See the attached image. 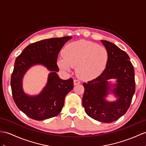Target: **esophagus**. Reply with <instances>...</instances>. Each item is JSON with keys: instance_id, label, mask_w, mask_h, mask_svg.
Returning <instances> with one entry per match:
<instances>
[{"instance_id": "esophagus-1", "label": "esophagus", "mask_w": 146, "mask_h": 146, "mask_svg": "<svg viewBox=\"0 0 146 146\" xmlns=\"http://www.w3.org/2000/svg\"><path fill=\"white\" fill-rule=\"evenodd\" d=\"M80 82L79 80H76V79H74V85L80 84Z\"/></svg>"}]
</instances>
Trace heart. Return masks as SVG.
Instances as JSON below:
<instances>
[{
  "mask_svg": "<svg viewBox=\"0 0 146 146\" xmlns=\"http://www.w3.org/2000/svg\"><path fill=\"white\" fill-rule=\"evenodd\" d=\"M64 57L58 59L60 69L70 71L76 66V73L84 80L98 77L105 70L109 59L108 50L104 46L85 40L74 41L64 48Z\"/></svg>",
  "mask_w": 146,
  "mask_h": 146,
  "instance_id": "obj_1",
  "label": "heart"
}]
</instances>
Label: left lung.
Segmentation results:
<instances>
[{"instance_id":"obj_1","label":"left lung","mask_w":146,"mask_h":146,"mask_svg":"<svg viewBox=\"0 0 146 146\" xmlns=\"http://www.w3.org/2000/svg\"><path fill=\"white\" fill-rule=\"evenodd\" d=\"M107 49L109 59L106 68L100 76L84 82L82 105L87 115L103 123H111L125 114L129 108L135 86L134 70L127 53L111 42L101 40ZM117 79V84H110L108 80ZM112 93L115 102L105 99Z\"/></svg>"}]
</instances>
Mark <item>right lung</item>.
Returning <instances> with one entry per match:
<instances>
[{
	"mask_svg": "<svg viewBox=\"0 0 146 146\" xmlns=\"http://www.w3.org/2000/svg\"><path fill=\"white\" fill-rule=\"evenodd\" d=\"M70 36L52 38L31 43L17 57L11 76L12 92L17 107L29 118L41 121L59 114L64 104L66 95L73 88V79L62 80L57 72L59 52ZM41 64L51 72L43 90L37 96H28L23 89L22 80L31 66Z\"/></svg>",
	"mask_w": 146,
	"mask_h": 146,
	"instance_id": "add662e5",
	"label": "right lung"
}]
</instances>
